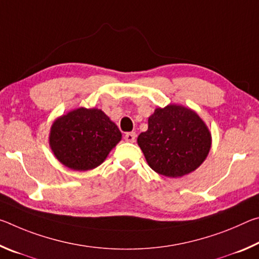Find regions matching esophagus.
<instances>
[{"label":"esophagus","instance_id":"1","mask_svg":"<svg viewBox=\"0 0 259 259\" xmlns=\"http://www.w3.org/2000/svg\"><path fill=\"white\" fill-rule=\"evenodd\" d=\"M124 140L128 143H135L136 140V134L135 133H126L124 135Z\"/></svg>","mask_w":259,"mask_h":259}]
</instances>
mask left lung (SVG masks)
Instances as JSON below:
<instances>
[{"mask_svg":"<svg viewBox=\"0 0 259 259\" xmlns=\"http://www.w3.org/2000/svg\"><path fill=\"white\" fill-rule=\"evenodd\" d=\"M148 165L155 172L179 178L203 163L211 147V133L193 109L177 104L155 108L148 129L137 138Z\"/></svg>","mask_w":259,"mask_h":259,"instance_id":"obj_1","label":"left lung"}]
</instances>
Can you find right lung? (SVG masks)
<instances>
[{
    "label": "right lung",
    "instance_id": "1",
    "mask_svg": "<svg viewBox=\"0 0 259 259\" xmlns=\"http://www.w3.org/2000/svg\"><path fill=\"white\" fill-rule=\"evenodd\" d=\"M122 138L102 109L80 107L54 121L49 145L60 163L75 171L97 168Z\"/></svg>",
    "mask_w": 259,
    "mask_h": 259
}]
</instances>
